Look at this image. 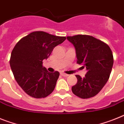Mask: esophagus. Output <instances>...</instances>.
Here are the masks:
<instances>
[{
    "label": "esophagus",
    "mask_w": 124,
    "mask_h": 124,
    "mask_svg": "<svg viewBox=\"0 0 124 124\" xmlns=\"http://www.w3.org/2000/svg\"><path fill=\"white\" fill-rule=\"evenodd\" d=\"M60 74L62 75V76H64V77H67L69 76L67 74H65V73H64V72H61V73H60Z\"/></svg>",
    "instance_id": "34e87169"
}]
</instances>
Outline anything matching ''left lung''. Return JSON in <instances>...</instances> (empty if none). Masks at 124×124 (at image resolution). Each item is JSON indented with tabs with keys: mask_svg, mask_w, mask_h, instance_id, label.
<instances>
[{
	"mask_svg": "<svg viewBox=\"0 0 124 124\" xmlns=\"http://www.w3.org/2000/svg\"><path fill=\"white\" fill-rule=\"evenodd\" d=\"M67 38L76 48L77 63L87 70L84 78L76 75L78 82L72 87V91L83 99L93 97L110 78L113 64L112 50L107 43L90 35H78Z\"/></svg>",
	"mask_w": 124,
	"mask_h": 124,
	"instance_id": "8db88e82",
	"label": "left lung"
}]
</instances>
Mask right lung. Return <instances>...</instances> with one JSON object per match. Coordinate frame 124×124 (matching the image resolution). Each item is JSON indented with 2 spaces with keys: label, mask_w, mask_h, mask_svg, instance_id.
<instances>
[{
  "label": "right lung",
  "mask_w": 124,
  "mask_h": 124,
  "mask_svg": "<svg viewBox=\"0 0 124 124\" xmlns=\"http://www.w3.org/2000/svg\"><path fill=\"white\" fill-rule=\"evenodd\" d=\"M65 36L45 31H33L16 43L11 53L10 65L17 84L27 94L45 98L55 89L59 72H49L43 67L54 48L64 42Z\"/></svg>",
  "instance_id": "right-lung-1"
}]
</instances>
